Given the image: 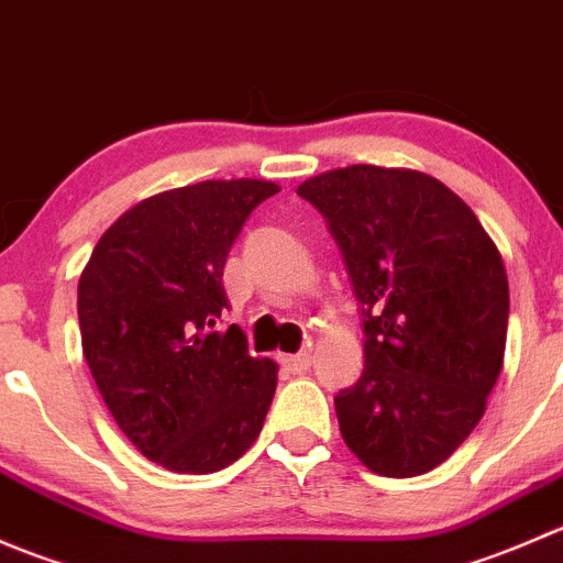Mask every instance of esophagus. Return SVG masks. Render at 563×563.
<instances>
[{"mask_svg": "<svg viewBox=\"0 0 563 563\" xmlns=\"http://www.w3.org/2000/svg\"><path fill=\"white\" fill-rule=\"evenodd\" d=\"M280 365L286 367L288 373H308L310 371V354H283Z\"/></svg>", "mask_w": 563, "mask_h": 563, "instance_id": "obj_1", "label": "esophagus"}]
</instances>
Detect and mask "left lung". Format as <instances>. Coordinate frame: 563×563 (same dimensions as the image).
<instances>
[{
    "label": "left lung",
    "instance_id": "obj_1",
    "mask_svg": "<svg viewBox=\"0 0 563 563\" xmlns=\"http://www.w3.org/2000/svg\"><path fill=\"white\" fill-rule=\"evenodd\" d=\"M297 192L329 220L365 313V371L334 397L345 446L373 474L433 471L476 428L501 373V253L430 174L360 163Z\"/></svg>",
    "mask_w": 563,
    "mask_h": 563
}]
</instances>
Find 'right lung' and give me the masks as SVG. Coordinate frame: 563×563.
<instances>
[{
	"mask_svg": "<svg viewBox=\"0 0 563 563\" xmlns=\"http://www.w3.org/2000/svg\"><path fill=\"white\" fill-rule=\"evenodd\" d=\"M280 190L269 179H207L119 214L78 277L81 345L119 430L152 463L212 474L258 439L277 365L247 354L223 266L247 214Z\"/></svg>",
	"mask_w": 563,
	"mask_h": 563,
	"instance_id": "1",
	"label": "right lung"
}]
</instances>
